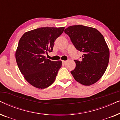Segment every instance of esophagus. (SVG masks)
I'll return each mask as SVG.
<instances>
[{
  "instance_id": "1",
  "label": "esophagus",
  "mask_w": 120,
  "mask_h": 120,
  "mask_svg": "<svg viewBox=\"0 0 120 120\" xmlns=\"http://www.w3.org/2000/svg\"><path fill=\"white\" fill-rule=\"evenodd\" d=\"M67 62V60H62V63H63V64H65Z\"/></svg>"
}]
</instances>
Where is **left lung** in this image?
Returning <instances> with one entry per match:
<instances>
[{"mask_svg":"<svg viewBox=\"0 0 120 120\" xmlns=\"http://www.w3.org/2000/svg\"><path fill=\"white\" fill-rule=\"evenodd\" d=\"M77 50L82 52L81 61L75 60L76 67L71 74L77 82L85 86L94 84L107 68L109 49L102 34L94 28L71 26L64 30Z\"/></svg>","mask_w":120,"mask_h":120,"instance_id":"left-lung-1","label":"left lung"}]
</instances>
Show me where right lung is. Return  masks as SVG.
I'll list each match as a JSON object with an SVG mask.
<instances>
[{
  "mask_svg": "<svg viewBox=\"0 0 120 120\" xmlns=\"http://www.w3.org/2000/svg\"><path fill=\"white\" fill-rule=\"evenodd\" d=\"M64 29V27L39 28L26 32L19 39L16 62L24 78L33 86L44 89L55 81L62 62L51 60L44 54L52 51L56 39Z\"/></svg>",
  "mask_w": 120,
  "mask_h": 120,
  "instance_id": "right-lung-1",
  "label": "right lung"
}]
</instances>
